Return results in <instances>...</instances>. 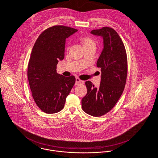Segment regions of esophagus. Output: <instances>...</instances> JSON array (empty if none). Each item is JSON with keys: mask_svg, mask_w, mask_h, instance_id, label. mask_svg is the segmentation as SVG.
I'll return each instance as SVG.
<instances>
[{"mask_svg": "<svg viewBox=\"0 0 158 158\" xmlns=\"http://www.w3.org/2000/svg\"><path fill=\"white\" fill-rule=\"evenodd\" d=\"M84 84V81H81L79 77H76V83H75V85H82V84Z\"/></svg>", "mask_w": 158, "mask_h": 158, "instance_id": "1", "label": "esophagus"}]
</instances>
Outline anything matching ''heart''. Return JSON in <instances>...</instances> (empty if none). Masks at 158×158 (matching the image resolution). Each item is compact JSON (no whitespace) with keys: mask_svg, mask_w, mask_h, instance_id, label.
I'll return each mask as SVG.
<instances>
[{"mask_svg":"<svg viewBox=\"0 0 158 158\" xmlns=\"http://www.w3.org/2000/svg\"><path fill=\"white\" fill-rule=\"evenodd\" d=\"M81 41L82 43V44L84 45L85 48L89 47V46H96L94 41L92 38L88 37V36L82 37L81 38ZM67 49H69V48Z\"/></svg>","mask_w":158,"mask_h":158,"instance_id":"b5f03b06","label":"heart"}]
</instances>
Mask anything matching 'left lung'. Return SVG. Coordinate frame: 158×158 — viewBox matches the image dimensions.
I'll use <instances>...</instances> for the list:
<instances>
[{
  "label": "left lung",
  "mask_w": 158,
  "mask_h": 158,
  "mask_svg": "<svg viewBox=\"0 0 158 158\" xmlns=\"http://www.w3.org/2000/svg\"><path fill=\"white\" fill-rule=\"evenodd\" d=\"M91 34L103 39V49L97 62L101 82L97 88L90 81L85 82L87 94L82 100V108L91 116L100 117L112 109L122 96L127 78V55L121 38L112 28L103 27Z\"/></svg>",
  "instance_id": "1"
}]
</instances>
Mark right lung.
I'll return each mask as SVG.
<instances>
[{"label":"right lung","instance_id":"add662e5","mask_svg":"<svg viewBox=\"0 0 158 158\" xmlns=\"http://www.w3.org/2000/svg\"><path fill=\"white\" fill-rule=\"evenodd\" d=\"M77 31L64 26L50 27L40 35L33 47L27 77L34 101L45 113L54 114L63 109L75 83L74 76L58 74L56 65L64 58L65 39Z\"/></svg>","mask_w":158,"mask_h":158}]
</instances>
